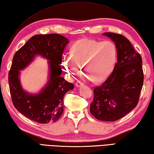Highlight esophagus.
Segmentation results:
<instances>
[{
  "mask_svg": "<svg viewBox=\"0 0 154 154\" xmlns=\"http://www.w3.org/2000/svg\"><path fill=\"white\" fill-rule=\"evenodd\" d=\"M83 82H81V81H78L77 82L75 83V86L76 87H81V86H83Z\"/></svg>",
  "mask_w": 154,
  "mask_h": 154,
  "instance_id": "esophagus-1",
  "label": "esophagus"
}]
</instances>
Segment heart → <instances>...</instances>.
Masks as SVG:
<instances>
[{
	"mask_svg": "<svg viewBox=\"0 0 154 154\" xmlns=\"http://www.w3.org/2000/svg\"><path fill=\"white\" fill-rule=\"evenodd\" d=\"M117 50L112 41L81 39L73 44L71 55L62 58L61 67L68 76L80 73L83 66L87 77L96 82L105 80L116 63Z\"/></svg>",
	"mask_w": 154,
	"mask_h": 154,
	"instance_id": "heart-1",
	"label": "heart"
}]
</instances>
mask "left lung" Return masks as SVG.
I'll return each instance as SVG.
<instances>
[{
  "mask_svg": "<svg viewBox=\"0 0 154 154\" xmlns=\"http://www.w3.org/2000/svg\"><path fill=\"white\" fill-rule=\"evenodd\" d=\"M103 35L115 43L117 62L107 79L94 87L90 112L98 120L114 122L138 104L143 83L142 60L124 35L112 32Z\"/></svg>",
  "mask_w": 154,
  "mask_h": 154,
  "instance_id": "1",
  "label": "left lung"
}]
</instances>
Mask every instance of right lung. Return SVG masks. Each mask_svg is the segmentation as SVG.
<instances>
[{"label":"right lung","mask_w":154,"mask_h":154,"mask_svg":"<svg viewBox=\"0 0 154 154\" xmlns=\"http://www.w3.org/2000/svg\"><path fill=\"white\" fill-rule=\"evenodd\" d=\"M68 39L58 34H38L32 36L16 52L8 73V83L12 103L18 112L41 124L57 121L63 112L65 93L73 89V83L61 77V59ZM40 54L49 60V79L40 93L31 94L22 89L20 70Z\"/></svg>","instance_id":"right-lung-1"}]
</instances>
